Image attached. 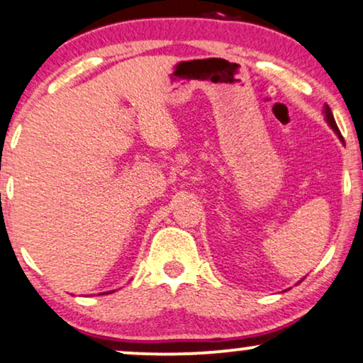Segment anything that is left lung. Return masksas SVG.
<instances>
[{"label": "left lung", "instance_id": "left-lung-1", "mask_svg": "<svg viewBox=\"0 0 363 363\" xmlns=\"http://www.w3.org/2000/svg\"><path fill=\"white\" fill-rule=\"evenodd\" d=\"M323 114H325V119H326V123H328V126L332 128L333 131H335V134H337V136L340 138V140L343 141L342 134H340V131H338V126H337V123H335V118H333V114H332V109H330L328 104H325V107H323Z\"/></svg>", "mask_w": 363, "mask_h": 363}]
</instances>
